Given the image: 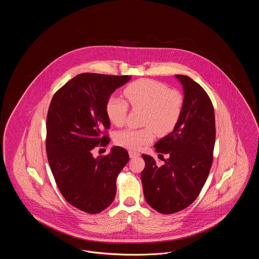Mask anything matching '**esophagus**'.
Masks as SVG:
<instances>
[{
	"mask_svg": "<svg viewBox=\"0 0 259 259\" xmlns=\"http://www.w3.org/2000/svg\"><path fill=\"white\" fill-rule=\"evenodd\" d=\"M141 154L139 153V152H137V151H134V150H129V156H130V158H135V157H138V156H140Z\"/></svg>",
	"mask_w": 259,
	"mask_h": 259,
	"instance_id": "34e87169",
	"label": "esophagus"
}]
</instances>
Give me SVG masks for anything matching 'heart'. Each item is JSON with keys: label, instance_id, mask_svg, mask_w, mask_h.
Returning <instances> with one entry per match:
<instances>
[{"label": "heart", "instance_id": "b5f03b06", "mask_svg": "<svg viewBox=\"0 0 259 259\" xmlns=\"http://www.w3.org/2000/svg\"><path fill=\"white\" fill-rule=\"evenodd\" d=\"M124 95L134 109L145 110L142 129H125L115 136V143L128 149H141L159 135L171 132L178 123L184 106L183 96L165 84L152 79H139L124 89ZM109 119L116 126L123 125L128 113V103L111 96L107 103Z\"/></svg>", "mask_w": 259, "mask_h": 259}]
</instances>
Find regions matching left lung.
Instances as JSON below:
<instances>
[{
	"mask_svg": "<svg viewBox=\"0 0 259 259\" xmlns=\"http://www.w3.org/2000/svg\"><path fill=\"white\" fill-rule=\"evenodd\" d=\"M184 87V106L172 132L162 138L155 150L168 154L164 165L143 154L141 174L145 198L160 213H174L191 205L209 176L215 142L212 103L203 87L189 76L176 74Z\"/></svg>",
	"mask_w": 259,
	"mask_h": 259,
	"instance_id": "left-lung-1",
	"label": "left lung"
}]
</instances>
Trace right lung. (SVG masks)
I'll return each mask as SVG.
<instances>
[{"mask_svg": "<svg viewBox=\"0 0 259 259\" xmlns=\"http://www.w3.org/2000/svg\"><path fill=\"white\" fill-rule=\"evenodd\" d=\"M131 76L83 73L56 91L47 117L46 147L50 169L63 197L76 209L98 213L116 193V178L129 160L126 149L111 148L97 158L93 150L107 147L111 122L107 103Z\"/></svg>", "mask_w": 259, "mask_h": 259, "instance_id": "right-lung-1", "label": "right lung"}]
</instances>
